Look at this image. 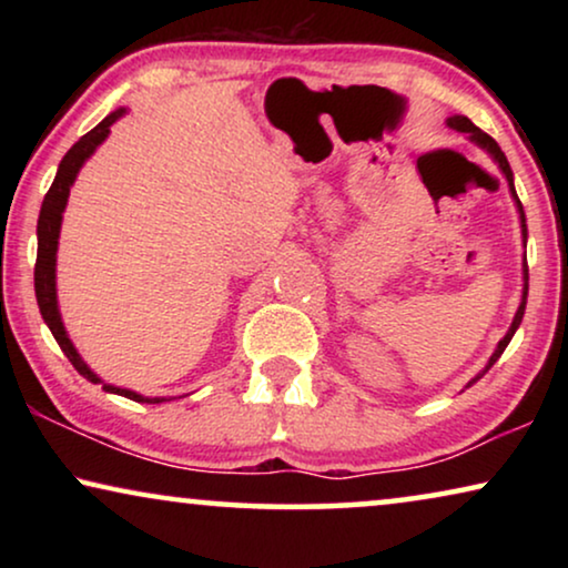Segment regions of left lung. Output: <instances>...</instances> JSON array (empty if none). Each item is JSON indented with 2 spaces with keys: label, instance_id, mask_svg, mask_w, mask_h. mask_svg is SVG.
Here are the masks:
<instances>
[{
  "label": "left lung",
  "instance_id": "1",
  "mask_svg": "<svg viewBox=\"0 0 568 568\" xmlns=\"http://www.w3.org/2000/svg\"><path fill=\"white\" fill-rule=\"evenodd\" d=\"M447 126L449 129H455V131H463V134H468V139L470 142H476L480 150H486L488 154H491L494 158V162L496 165H499V170L504 173V178H507V183H509V191H511V199H515V204H517V212H519V222H523V240L527 243V224H525V212H523V204H519V199H517V191H515V178H511V168H509V162H507V158H504V152H501V146L494 142L491 136L486 134V131H480L476 123H473L470 119H465V115H449L447 119ZM523 302H519V307H517V313H515V321H511V325H509V331H507V336H504L501 341H499V346H496V352L491 354V359H488V364H486V369L480 372V375H476L468 383V387L473 385V383H478L480 377L486 375L488 369L494 367V362L499 359V356L504 354V348L509 346V341H511V336H515V331L519 328V323H523V315H525V305H527V258L523 261Z\"/></svg>",
  "mask_w": 568,
  "mask_h": 568
}]
</instances>
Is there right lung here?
<instances>
[{
    "instance_id": "1",
    "label": "right lung",
    "mask_w": 568,
    "mask_h": 568,
    "mask_svg": "<svg viewBox=\"0 0 568 568\" xmlns=\"http://www.w3.org/2000/svg\"><path fill=\"white\" fill-rule=\"evenodd\" d=\"M126 113V108H119L111 115H105L103 121L98 123L95 129L88 131L80 142H77L72 150L64 154V160L59 162L57 178H53L49 193H45L43 206H41V216H38V258H36V300L38 307H41V315L45 325H49L53 338L61 346V352L67 354V359L72 362V367L80 372L84 379L90 383L103 385L105 393H115L123 395V398L136 400V403H162L165 398H146V395H139L134 390H126V387H115L108 385L100 379L95 372H92L88 364L82 362V356L77 354V348L72 341L67 336L64 323H61V313H59V300H57V251H59V232H61V214H64L67 201H69V189H72L77 173L84 165V160L90 158L92 152L98 150L100 144L105 142V136L111 134V126L121 115Z\"/></svg>"
}]
</instances>
